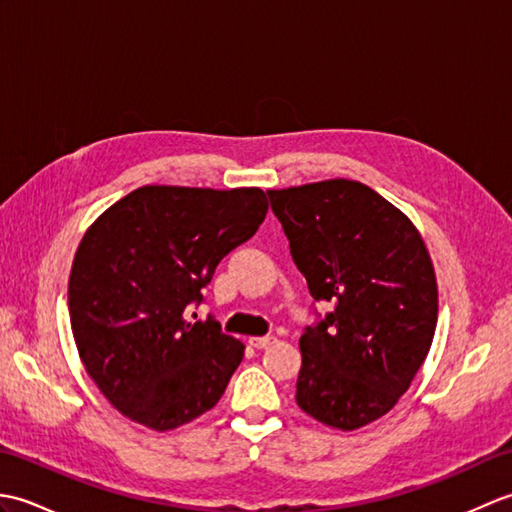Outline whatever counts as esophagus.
Returning <instances> with one entry per match:
<instances>
[{"instance_id": "obj_1", "label": "esophagus", "mask_w": 512, "mask_h": 512, "mask_svg": "<svg viewBox=\"0 0 512 512\" xmlns=\"http://www.w3.org/2000/svg\"><path fill=\"white\" fill-rule=\"evenodd\" d=\"M275 341V336H250L248 345L255 347V350H266V347Z\"/></svg>"}]
</instances>
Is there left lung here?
Masks as SVG:
<instances>
[{"mask_svg":"<svg viewBox=\"0 0 512 512\" xmlns=\"http://www.w3.org/2000/svg\"><path fill=\"white\" fill-rule=\"evenodd\" d=\"M292 262L332 312L301 334L297 405L328 427L378 420L409 389L438 323V284L418 228L367 184L270 189Z\"/></svg>","mask_w":512,"mask_h":512,"instance_id":"1","label":"left lung"}]
</instances>
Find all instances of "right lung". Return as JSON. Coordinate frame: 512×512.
<instances>
[{"label":"right lung","instance_id":"right-lung-1","mask_svg":"<svg viewBox=\"0 0 512 512\" xmlns=\"http://www.w3.org/2000/svg\"><path fill=\"white\" fill-rule=\"evenodd\" d=\"M266 211L257 187L147 184L85 231L68 284L70 325L85 372L123 416L169 431L222 398L244 345L213 317L187 314Z\"/></svg>","mask_w":512,"mask_h":512}]
</instances>
